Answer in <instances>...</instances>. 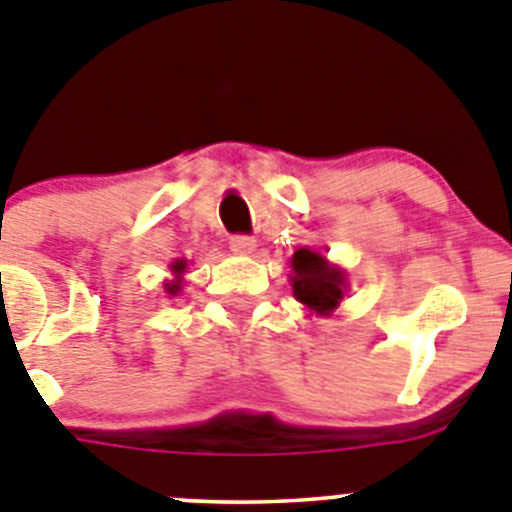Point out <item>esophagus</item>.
I'll return each instance as SVG.
<instances>
[{
    "instance_id": "1",
    "label": "esophagus",
    "mask_w": 512,
    "mask_h": 512,
    "mask_svg": "<svg viewBox=\"0 0 512 512\" xmlns=\"http://www.w3.org/2000/svg\"><path fill=\"white\" fill-rule=\"evenodd\" d=\"M229 247L234 252H239V255H250L255 250V237H250V234H232L229 237Z\"/></svg>"
}]
</instances>
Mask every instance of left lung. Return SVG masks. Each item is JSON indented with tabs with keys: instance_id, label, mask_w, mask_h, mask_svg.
Returning <instances> with one entry per match:
<instances>
[{
	"instance_id": "8db88e82",
	"label": "left lung",
	"mask_w": 512,
	"mask_h": 512,
	"mask_svg": "<svg viewBox=\"0 0 512 512\" xmlns=\"http://www.w3.org/2000/svg\"><path fill=\"white\" fill-rule=\"evenodd\" d=\"M293 293L301 303H306L313 311L326 313L336 308L339 298H342V273H336L334 267L326 265L324 257L319 252L311 250H296L293 252Z\"/></svg>"
}]
</instances>
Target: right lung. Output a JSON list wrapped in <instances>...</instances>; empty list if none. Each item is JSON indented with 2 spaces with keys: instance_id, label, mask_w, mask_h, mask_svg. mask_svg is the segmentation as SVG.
Wrapping results in <instances>:
<instances>
[{
  "instance_id": "obj_1",
  "label": "right lung",
  "mask_w": 512,
  "mask_h": 512,
  "mask_svg": "<svg viewBox=\"0 0 512 512\" xmlns=\"http://www.w3.org/2000/svg\"><path fill=\"white\" fill-rule=\"evenodd\" d=\"M173 267H176V273H181V270H183V262H176V265H173ZM176 290H178L176 283L168 285V293H176Z\"/></svg>"
}]
</instances>
